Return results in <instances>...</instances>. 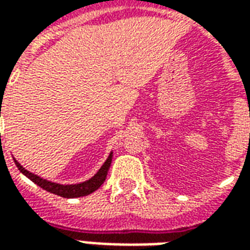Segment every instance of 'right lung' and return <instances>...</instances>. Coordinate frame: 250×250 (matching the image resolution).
Wrapping results in <instances>:
<instances>
[{"mask_svg":"<svg viewBox=\"0 0 250 250\" xmlns=\"http://www.w3.org/2000/svg\"><path fill=\"white\" fill-rule=\"evenodd\" d=\"M0 114H1V108H0ZM111 162H112V152L109 154L108 158H107V161L104 162L103 166L99 168L98 173L95 174L91 179H88V181H85V182H82V184L60 185V184H56V182L46 181V179L44 178H40L39 175L30 173V171H28L26 168L22 167V166H21V165L14 159V163H16V166L19 167L20 171L24 174L25 177H28L32 182H35L37 186H40V188H42L44 190H46V191L56 194V195H60V197H64V198H77V197H84V195H88V194L93 193L95 190H98V188L104 184L105 178H107V173H108V168L109 166H111Z\"/></svg>","mask_w":250,"mask_h":250,"instance_id":"obj_1","label":"right lung"}]
</instances>
